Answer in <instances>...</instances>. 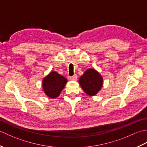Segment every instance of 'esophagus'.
<instances>
[{"instance_id":"esophagus-1","label":"esophagus","mask_w":147,"mask_h":147,"mask_svg":"<svg viewBox=\"0 0 147 147\" xmlns=\"http://www.w3.org/2000/svg\"><path fill=\"white\" fill-rule=\"evenodd\" d=\"M77 78H78V76L76 75V74H74V75L72 76H70L69 77V79L71 80H73V81H75L77 80Z\"/></svg>"}]
</instances>
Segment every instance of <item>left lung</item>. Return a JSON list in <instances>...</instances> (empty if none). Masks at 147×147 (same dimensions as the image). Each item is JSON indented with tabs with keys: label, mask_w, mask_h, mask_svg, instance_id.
<instances>
[{
	"label": "left lung",
	"mask_w": 147,
	"mask_h": 147,
	"mask_svg": "<svg viewBox=\"0 0 147 147\" xmlns=\"http://www.w3.org/2000/svg\"><path fill=\"white\" fill-rule=\"evenodd\" d=\"M103 79L98 72L93 69H88L80 78L79 83L87 95L93 96L100 90Z\"/></svg>",
	"instance_id": "obj_1"
}]
</instances>
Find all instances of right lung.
Here are the masks:
<instances>
[{"label": "right lung", "mask_w": 147, "mask_h": 147, "mask_svg": "<svg viewBox=\"0 0 147 147\" xmlns=\"http://www.w3.org/2000/svg\"><path fill=\"white\" fill-rule=\"evenodd\" d=\"M67 83L65 78L56 72H51L43 80V88L45 94L51 98H56L60 95Z\"/></svg>", "instance_id": "right-lung-1"}]
</instances>
